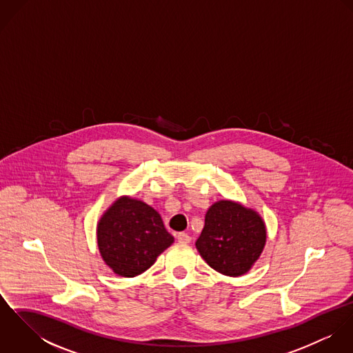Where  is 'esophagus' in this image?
I'll return each instance as SVG.
<instances>
[{
  "label": "esophagus",
  "mask_w": 353,
  "mask_h": 353,
  "mask_svg": "<svg viewBox=\"0 0 353 353\" xmlns=\"http://www.w3.org/2000/svg\"><path fill=\"white\" fill-rule=\"evenodd\" d=\"M176 239H178V242H181V243H190V241H192V238H190L188 234H185V232H179V234L176 235Z\"/></svg>",
  "instance_id": "34e87169"
}]
</instances>
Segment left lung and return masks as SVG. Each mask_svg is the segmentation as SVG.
Returning <instances> with one entry per match:
<instances>
[{
	"label": "left lung",
	"instance_id": "8db88e82",
	"mask_svg": "<svg viewBox=\"0 0 353 353\" xmlns=\"http://www.w3.org/2000/svg\"><path fill=\"white\" fill-rule=\"evenodd\" d=\"M265 243L262 217L242 203L221 200L208 209L196 248L216 272L236 277L252 269Z\"/></svg>",
	"mask_w": 353,
	"mask_h": 353
}]
</instances>
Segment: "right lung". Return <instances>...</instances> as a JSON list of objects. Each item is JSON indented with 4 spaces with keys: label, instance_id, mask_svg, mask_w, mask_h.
I'll return each instance as SVG.
<instances>
[{
    "label": "right lung",
    "instance_id": "obj_1",
    "mask_svg": "<svg viewBox=\"0 0 353 353\" xmlns=\"http://www.w3.org/2000/svg\"><path fill=\"white\" fill-rule=\"evenodd\" d=\"M97 235L103 261L122 277L144 273L174 242L160 214L145 202L128 196L103 213Z\"/></svg>",
    "mask_w": 353,
    "mask_h": 353
}]
</instances>
